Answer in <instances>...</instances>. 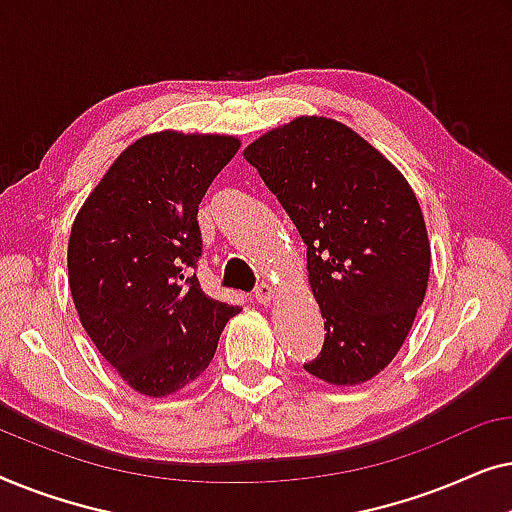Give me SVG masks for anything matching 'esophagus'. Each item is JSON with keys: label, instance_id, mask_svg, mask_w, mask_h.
<instances>
[{"label": "esophagus", "instance_id": "34e87169", "mask_svg": "<svg viewBox=\"0 0 512 512\" xmlns=\"http://www.w3.org/2000/svg\"><path fill=\"white\" fill-rule=\"evenodd\" d=\"M275 298H277L275 286H270V284H265V282L258 284V289H256V300H258V303L270 305Z\"/></svg>", "mask_w": 512, "mask_h": 512}]
</instances>
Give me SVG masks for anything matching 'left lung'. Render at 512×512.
<instances>
[{"label":"left lung","instance_id":"left-lung-1","mask_svg":"<svg viewBox=\"0 0 512 512\" xmlns=\"http://www.w3.org/2000/svg\"><path fill=\"white\" fill-rule=\"evenodd\" d=\"M244 158L307 247V284L324 347L305 370L333 387L373 380L394 361L424 303L431 244L408 179L349 125L298 116Z\"/></svg>","mask_w":512,"mask_h":512}]
</instances>
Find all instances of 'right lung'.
Instances as JSON below:
<instances>
[{
  "instance_id": "1",
  "label": "right lung",
  "mask_w": 512,
  "mask_h": 512,
  "mask_svg": "<svg viewBox=\"0 0 512 512\" xmlns=\"http://www.w3.org/2000/svg\"><path fill=\"white\" fill-rule=\"evenodd\" d=\"M240 149L233 135L139 137L93 188L67 244L69 291L86 333L123 382L149 398L205 373L240 307L200 289L198 205Z\"/></svg>"
}]
</instances>
